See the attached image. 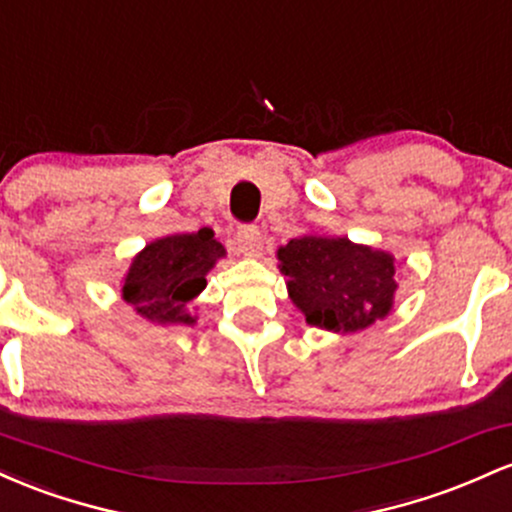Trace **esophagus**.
<instances>
[{
  "label": "esophagus",
  "mask_w": 512,
  "mask_h": 512,
  "mask_svg": "<svg viewBox=\"0 0 512 512\" xmlns=\"http://www.w3.org/2000/svg\"><path fill=\"white\" fill-rule=\"evenodd\" d=\"M234 244H237L239 254L256 256L258 251H261L263 237H261V232H258V227L244 225V227L237 229V234H234Z\"/></svg>",
  "instance_id": "obj_1"
}]
</instances>
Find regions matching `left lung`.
<instances>
[{"label": "left lung", "mask_w": 512, "mask_h": 512, "mask_svg": "<svg viewBox=\"0 0 512 512\" xmlns=\"http://www.w3.org/2000/svg\"><path fill=\"white\" fill-rule=\"evenodd\" d=\"M287 292L307 324L326 331L367 329L392 312L394 256L346 237L304 234L278 249Z\"/></svg>", "instance_id": "left-lung-1"}]
</instances>
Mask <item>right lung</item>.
<instances>
[{"label":"right lung","mask_w":512,"mask_h":512,"mask_svg":"<svg viewBox=\"0 0 512 512\" xmlns=\"http://www.w3.org/2000/svg\"><path fill=\"white\" fill-rule=\"evenodd\" d=\"M222 256L225 246L208 227L152 241L132 258L123 300L154 324H195L186 304L205 290V275Z\"/></svg>","instance_id":"1"}]
</instances>
